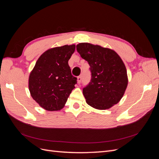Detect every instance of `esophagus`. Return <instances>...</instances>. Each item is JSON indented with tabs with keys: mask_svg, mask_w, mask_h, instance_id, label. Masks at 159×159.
I'll return each mask as SVG.
<instances>
[{
	"mask_svg": "<svg viewBox=\"0 0 159 159\" xmlns=\"http://www.w3.org/2000/svg\"><path fill=\"white\" fill-rule=\"evenodd\" d=\"M81 80H82V78H81V75H80V76H78V83L79 84L81 83Z\"/></svg>",
	"mask_w": 159,
	"mask_h": 159,
	"instance_id": "1",
	"label": "esophagus"
}]
</instances>
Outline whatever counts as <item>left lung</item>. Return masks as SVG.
<instances>
[{"label": "left lung", "instance_id": "left-lung-1", "mask_svg": "<svg viewBox=\"0 0 159 159\" xmlns=\"http://www.w3.org/2000/svg\"><path fill=\"white\" fill-rule=\"evenodd\" d=\"M76 49L90 66L91 79L83 89L86 103L100 110L119 103L128 84L127 70L120 56L111 49L86 42L80 43Z\"/></svg>", "mask_w": 159, "mask_h": 159}]
</instances>
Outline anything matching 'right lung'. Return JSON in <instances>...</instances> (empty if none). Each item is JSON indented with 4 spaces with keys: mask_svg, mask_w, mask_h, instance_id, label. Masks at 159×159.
I'll return each mask as SVG.
<instances>
[{
    "mask_svg": "<svg viewBox=\"0 0 159 159\" xmlns=\"http://www.w3.org/2000/svg\"><path fill=\"white\" fill-rule=\"evenodd\" d=\"M75 45H65L46 50L40 56L30 72L28 88L32 98L47 111L64 107L77 78L71 75L68 60Z\"/></svg>",
    "mask_w": 159,
    "mask_h": 159,
    "instance_id": "obj_1",
    "label": "right lung"
}]
</instances>
